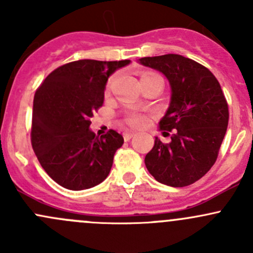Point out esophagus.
Segmentation results:
<instances>
[{
	"label": "esophagus",
	"instance_id": "obj_1",
	"mask_svg": "<svg viewBox=\"0 0 253 253\" xmlns=\"http://www.w3.org/2000/svg\"><path fill=\"white\" fill-rule=\"evenodd\" d=\"M133 136H134L133 132H125V133H124V139L127 142V141H129V139H131Z\"/></svg>",
	"mask_w": 253,
	"mask_h": 253
}]
</instances>
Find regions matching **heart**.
<instances>
[{
	"mask_svg": "<svg viewBox=\"0 0 253 253\" xmlns=\"http://www.w3.org/2000/svg\"><path fill=\"white\" fill-rule=\"evenodd\" d=\"M152 78H160L158 75H154V73L145 72L143 73L141 81H144V79H152ZM115 77H111L108 81V84H106V91H110L112 84H114ZM124 122L127 125V126L132 127V128H139V127L144 126L147 124V116L144 114H141V112L137 111H128L125 114L124 116Z\"/></svg>",
	"mask_w": 253,
	"mask_h": 253,
	"instance_id": "b5f03b06",
	"label": "heart"
}]
</instances>
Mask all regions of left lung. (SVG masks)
Wrapping results in <instances>:
<instances>
[{"instance_id":"obj_1","label":"left lung","mask_w":253,"mask_h":253,"mask_svg":"<svg viewBox=\"0 0 253 253\" xmlns=\"http://www.w3.org/2000/svg\"><path fill=\"white\" fill-rule=\"evenodd\" d=\"M165 76L171 101L159 127L171 142L155 138L145 167L157 181L185 187L203 177L218 158L229 122L228 101L215 76L201 63L175 53L141 58Z\"/></svg>"}]
</instances>
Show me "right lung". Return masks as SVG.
<instances>
[{"instance_id":"obj_1","label":"right lung","mask_w":253,"mask_h":253,"mask_svg":"<svg viewBox=\"0 0 253 253\" xmlns=\"http://www.w3.org/2000/svg\"><path fill=\"white\" fill-rule=\"evenodd\" d=\"M129 60H79L60 66L37 89L33 103L32 147L42 169L67 190L103 182L124 137L109 129L99 138L90 117L103 106L109 76Z\"/></svg>"}]
</instances>
